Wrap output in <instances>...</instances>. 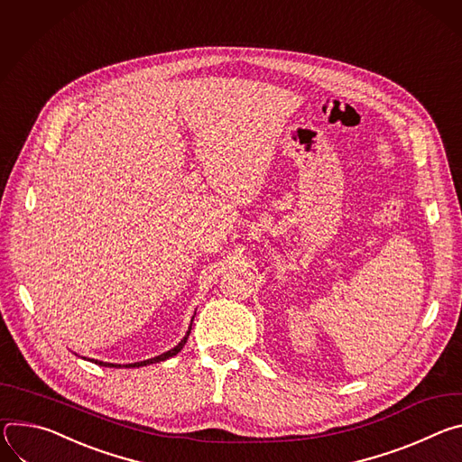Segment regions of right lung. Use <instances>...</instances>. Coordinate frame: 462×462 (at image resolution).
I'll use <instances>...</instances> for the list:
<instances>
[{
    "label": "right lung",
    "instance_id": "add662e5",
    "mask_svg": "<svg viewBox=\"0 0 462 462\" xmlns=\"http://www.w3.org/2000/svg\"><path fill=\"white\" fill-rule=\"evenodd\" d=\"M192 319H194V316H192ZM192 319H190V327H192ZM190 327H189V330H187L185 337H183V339H181L174 348H171V350H167V352H163V354H160V356H156V357H150V360L135 362V364H128V365H121V364H106V362H98V360H89V362H95L97 365H102V367H114V369H121V367L134 369V367H143V365H150V364H160V362H165V360H169V357L176 356V354L183 348V345L187 343V337H189V334H190Z\"/></svg>",
    "mask_w": 462,
    "mask_h": 462
}]
</instances>
